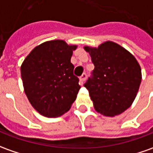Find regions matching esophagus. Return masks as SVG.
Wrapping results in <instances>:
<instances>
[{"mask_svg": "<svg viewBox=\"0 0 153 153\" xmlns=\"http://www.w3.org/2000/svg\"><path fill=\"white\" fill-rule=\"evenodd\" d=\"M86 78H87V74H86V73H83V74L80 76V83H81L82 86L83 85V83L85 82Z\"/></svg>", "mask_w": 153, "mask_h": 153, "instance_id": "esophagus-1", "label": "esophagus"}]
</instances>
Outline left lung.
Masks as SVG:
<instances>
[{
  "mask_svg": "<svg viewBox=\"0 0 153 153\" xmlns=\"http://www.w3.org/2000/svg\"><path fill=\"white\" fill-rule=\"evenodd\" d=\"M94 64L92 77L85 87L95 110L115 117L131 107L142 82L141 66L133 55L117 43L107 41L98 47L84 46Z\"/></svg>",
  "mask_w": 153,
  "mask_h": 153,
  "instance_id": "8db88e82",
  "label": "left lung"
}]
</instances>
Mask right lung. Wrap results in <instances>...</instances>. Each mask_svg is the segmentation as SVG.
Instances as JSON below:
<instances>
[{"label":"right lung","instance_id":"right-lung-1","mask_svg":"<svg viewBox=\"0 0 153 153\" xmlns=\"http://www.w3.org/2000/svg\"><path fill=\"white\" fill-rule=\"evenodd\" d=\"M76 45L53 40L36 46L21 66L24 91L41 115L57 117L70 110L80 90L71 62Z\"/></svg>","mask_w":153,"mask_h":153}]
</instances>
